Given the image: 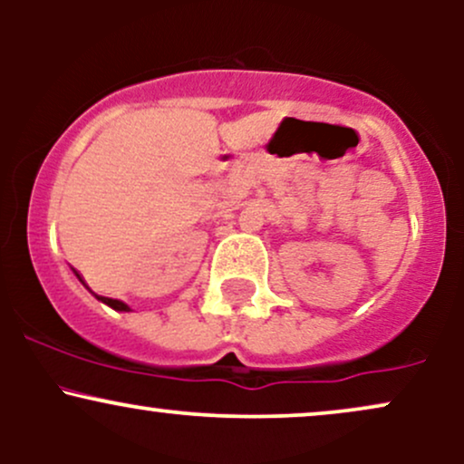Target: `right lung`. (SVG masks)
<instances>
[{
    "instance_id": "obj_1",
    "label": "right lung",
    "mask_w": 464,
    "mask_h": 464,
    "mask_svg": "<svg viewBox=\"0 0 464 464\" xmlns=\"http://www.w3.org/2000/svg\"><path fill=\"white\" fill-rule=\"evenodd\" d=\"M73 273H76V270H73ZM76 276L80 279V284L87 287V284H84L82 276H80L78 273H76ZM87 290H89V287H87ZM93 296H95V299H98V301L106 303V305H109V307H113V310H117V312H130V307L126 305V303H121V301H117V299H109V296H98V295H93Z\"/></svg>"
}]
</instances>
